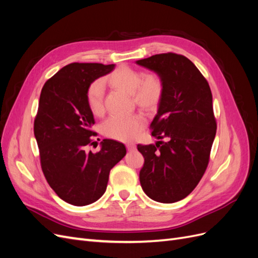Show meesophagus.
Segmentation results:
<instances>
[{
	"mask_svg": "<svg viewBox=\"0 0 258 258\" xmlns=\"http://www.w3.org/2000/svg\"><path fill=\"white\" fill-rule=\"evenodd\" d=\"M126 146H127V148H128V151H134L135 148H136V144H135V143H132V142L127 143V144H126Z\"/></svg>",
	"mask_w": 258,
	"mask_h": 258,
	"instance_id": "esophagus-1",
	"label": "esophagus"
}]
</instances>
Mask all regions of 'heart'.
<instances>
[{
	"instance_id": "heart-1",
	"label": "heart",
	"mask_w": 258,
	"mask_h": 258,
	"mask_svg": "<svg viewBox=\"0 0 258 258\" xmlns=\"http://www.w3.org/2000/svg\"><path fill=\"white\" fill-rule=\"evenodd\" d=\"M103 81L112 88L131 95L134 102L145 111H152L160 102L163 93V83L156 74H144L128 67L117 68L105 76ZM87 102L93 115L101 116L104 113L103 85L100 81L92 83L87 90ZM143 126L141 116L131 114L128 116H111L103 126V134L107 137L130 141L135 139Z\"/></svg>"
}]
</instances>
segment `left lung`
Returning <instances> with one entry per match:
<instances>
[{
  "label": "left lung",
  "instance_id": "8db88e82",
  "mask_svg": "<svg viewBox=\"0 0 258 258\" xmlns=\"http://www.w3.org/2000/svg\"><path fill=\"white\" fill-rule=\"evenodd\" d=\"M136 63L163 83L158 111L151 123L156 145L138 144L144 165L140 183L151 199L173 204L195 189L206 172L215 134L212 93L197 67L182 54H155Z\"/></svg>",
  "mask_w": 258,
  "mask_h": 258
}]
</instances>
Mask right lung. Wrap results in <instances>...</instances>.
Instances as JSON below:
<instances>
[{"mask_svg": "<svg viewBox=\"0 0 258 258\" xmlns=\"http://www.w3.org/2000/svg\"><path fill=\"white\" fill-rule=\"evenodd\" d=\"M115 64L70 63L43 86L34 120L43 173L58 196L83 207L106 190L111 169L126 155V147L104 139L98 153L86 152L96 132L87 102L89 86L111 73Z\"/></svg>", "mask_w": 258, "mask_h": 258, "instance_id": "right-lung-1", "label": "right lung"}]
</instances>
